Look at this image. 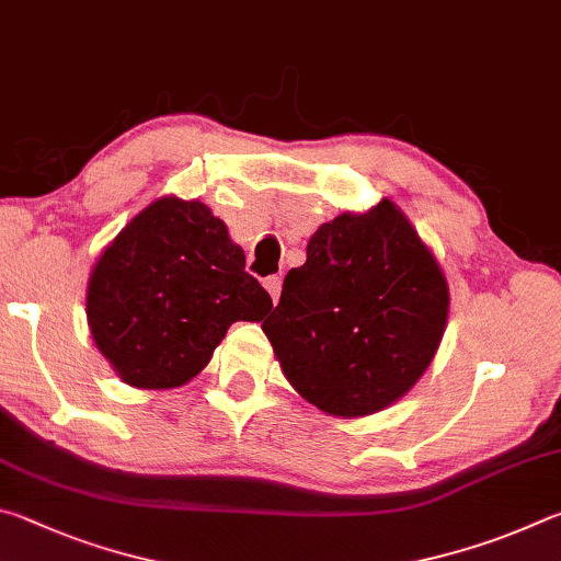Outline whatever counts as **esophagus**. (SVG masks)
<instances>
[{
    "instance_id": "obj_1",
    "label": "esophagus",
    "mask_w": 561,
    "mask_h": 561,
    "mask_svg": "<svg viewBox=\"0 0 561 561\" xmlns=\"http://www.w3.org/2000/svg\"><path fill=\"white\" fill-rule=\"evenodd\" d=\"M263 288L268 290V296L273 298V302H278V298H280V278H278V275H268V278L263 280Z\"/></svg>"
}]
</instances>
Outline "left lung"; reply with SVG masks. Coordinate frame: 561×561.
Wrapping results in <instances>:
<instances>
[{
	"instance_id": "8db88e82",
	"label": "left lung",
	"mask_w": 561,
	"mask_h": 561,
	"mask_svg": "<svg viewBox=\"0 0 561 561\" xmlns=\"http://www.w3.org/2000/svg\"><path fill=\"white\" fill-rule=\"evenodd\" d=\"M448 280L391 199L345 211L308 241L263 320L290 387L330 416L362 419L399 401L434 362Z\"/></svg>"
}]
</instances>
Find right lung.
<instances>
[{
	"label": "right lung",
	"mask_w": 561,
	"mask_h": 561,
	"mask_svg": "<svg viewBox=\"0 0 561 561\" xmlns=\"http://www.w3.org/2000/svg\"><path fill=\"white\" fill-rule=\"evenodd\" d=\"M199 199L167 194L105 245L88 275L95 347L135 389H176L209 365L233 322H261L273 300Z\"/></svg>",
	"instance_id": "obj_1"
}]
</instances>
